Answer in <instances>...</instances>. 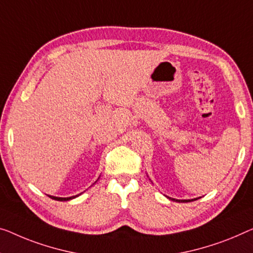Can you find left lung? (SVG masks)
Wrapping results in <instances>:
<instances>
[{"label":"left lung","mask_w":253,"mask_h":253,"mask_svg":"<svg viewBox=\"0 0 253 253\" xmlns=\"http://www.w3.org/2000/svg\"><path fill=\"white\" fill-rule=\"evenodd\" d=\"M169 200H171V201H175V202H192V201H195V200H198L199 198H195V199H191V200H177V199H171L167 197Z\"/></svg>","instance_id":"left-lung-1"}]
</instances>
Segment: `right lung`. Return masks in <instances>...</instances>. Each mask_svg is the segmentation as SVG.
Listing matches in <instances>:
<instances>
[{
    "instance_id": "right-lung-1",
    "label": "right lung",
    "mask_w": 253,
    "mask_h": 253,
    "mask_svg": "<svg viewBox=\"0 0 253 253\" xmlns=\"http://www.w3.org/2000/svg\"><path fill=\"white\" fill-rule=\"evenodd\" d=\"M100 178V177H99ZM97 182V180H96ZM95 182V183H96ZM82 194V193H81ZM81 194H77V195H74V197H69V198H59V197H53V195H48V197H50L51 199H53V200H56V201H69V200H73V199H75V198H77V197H79V195Z\"/></svg>"
}]
</instances>
